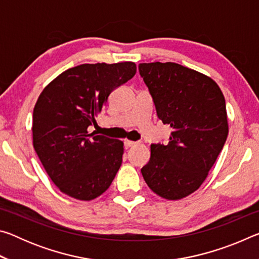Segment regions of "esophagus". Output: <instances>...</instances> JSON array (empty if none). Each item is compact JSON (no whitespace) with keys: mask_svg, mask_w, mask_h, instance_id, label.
Returning a JSON list of instances; mask_svg holds the SVG:
<instances>
[{"mask_svg":"<svg viewBox=\"0 0 259 259\" xmlns=\"http://www.w3.org/2000/svg\"><path fill=\"white\" fill-rule=\"evenodd\" d=\"M136 144H137V143L133 142V140H128V139L124 140V146H125L126 148H129V147H131V146H135Z\"/></svg>","mask_w":259,"mask_h":259,"instance_id":"esophagus-1","label":"esophagus"}]
</instances>
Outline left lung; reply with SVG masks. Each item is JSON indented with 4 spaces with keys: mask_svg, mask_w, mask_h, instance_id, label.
Instances as JSON below:
<instances>
[{
    "mask_svg": "<svg viewBox=\"0 0 259 259\" xmlns=\"http://www.w3.org/2000/svg\"><path fill=\"white\" fill-rule=\"evenodd\" d=\"M139 73L169 143L152 144L142 175L151 190L181 200L202 185L229 135L225 98L211 77L176 63H143Z\"/></svg>",
    "mask_w": 259,
    "mask_h": 259,
    "instance_id": "obj_1",
    "label": "left lung"
}]
</instances>
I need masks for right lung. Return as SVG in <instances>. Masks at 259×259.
I'll return each instance as SVG.
<instances>
[{"label": "right lung", "mask_w": 259, "mask_h": 259, "mask_svg": "<svg viewBox=\"0 0 259 259\" xmlns=\"http://www.w3.org/2000/svg\"><path fill=\"white\" fill-rule=\"evenodd\" d=\"M133 61L82 64L57 76L38 96L33 112V146L51 181L71 198L90 201L111 186L123 142L88 128L96 124L109 94L133 78Z\"/></svg>", "instance_id": "1"}]
</instances>
